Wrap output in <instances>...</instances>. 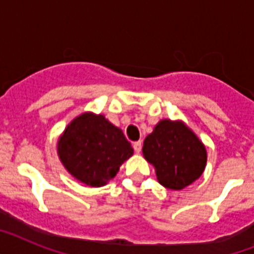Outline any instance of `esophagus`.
Here are the masks:
<instances>
[{"label":"esophagus","mask_w":254,"mask_h":254,"mask_svg":"<svg viewBox=\"0 0 254 254\" xmlns=\"http://www.w3.org/2000/svg\"><path fill=\"white\" fill-rule=\"evenodd\" d=\"M141 147H142V143H141V141H136V142H133L134 152H137V154H140Z\"/></svg>","instance_id":"obj_1"}]
</instances>
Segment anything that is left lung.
<instances>
[{"instance_id":"obj_1","label":"left lung","mask_w":254,"mask_h":254,"mask_svg":"<svg viewBox=\"0 0 254 254\" xmlns=\"http://www.w3.org/2000/svg\"><path fill=\"white\" fill-rule=\"evenodd\" d=\"M142 152L159 183L176 190L202 176L207 161L205 145L182 121H160L143 141Z\"/></svg>"}]
</instances>
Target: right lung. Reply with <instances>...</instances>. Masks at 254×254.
Returning <instances> with one entry per match:
<instances>
[{
  "label": "right lung",
  "instance_id": "1",
  "mask_svg": "<svg viewBox=\"0 0 254 254\" xmlns=\"http://www.w3.org/2000/svg\"><path fill=\"white\" fill-rule=\"evenodd\" d=\"M57 152L71 176L91 187H102L116 177L133 149L122 129L102 114L87 112L67 126Z\"/></svg>",
  "mask_w": 254,
  "mask_h": 254
}]
</instances>
